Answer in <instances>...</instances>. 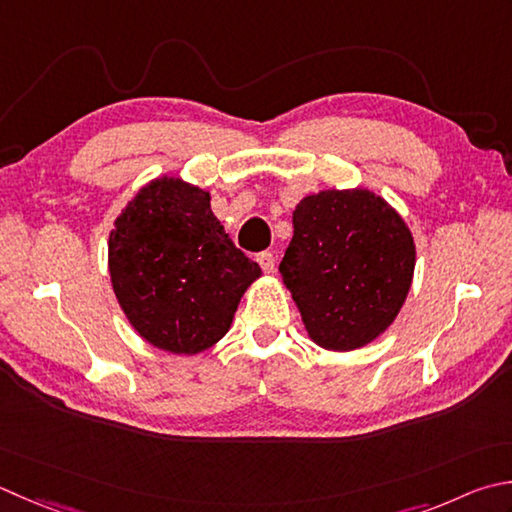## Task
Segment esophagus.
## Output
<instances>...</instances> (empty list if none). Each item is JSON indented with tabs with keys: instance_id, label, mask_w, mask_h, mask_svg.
I'll return each mask as SVG.
<instances>
[{
	"instance_id": "1",
	"label": "esophagus",
	"mask_w": 512,
	"mask_h": 512,
	"mask_svg": "<svg viewBox=\"0 0 512 512\" xmlns=\"http://www.w3.org/2000/svg\"><path fill=\"white\" fill-rule=\"evenodd\" d=\"M257 262H259V266H262V270L264 273H273L275 270V257H273V253H259L257 255Z\"/></svg>"
}]
</instances>
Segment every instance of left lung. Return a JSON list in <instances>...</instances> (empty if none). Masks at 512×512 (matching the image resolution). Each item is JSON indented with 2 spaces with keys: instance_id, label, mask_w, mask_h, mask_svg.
<instances>
[{
  "instance_id": "left-lung-1",
  "label": "left lung",
  "mask_w": 512,
  "mask_h": 512,
  "mask_svg": "<svg viewBox=\"0 0 512 512\" xmlns=\"http://www.w3.org/2000/svg\"><path fill=\"white\" fill-rule=\"evenodd\" d=\"M279 273L308 337L326 350L362 348L395 322L415 273L402 215L366 188L322 190L293 213Z\"/></svg>"
}]
</instances>
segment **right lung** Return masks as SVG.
Instances as JSON below:
<instances>
[{
  "label": "right lung",
  "instance_id": "right-lung-1",
  "mask_svg": "<svg viewBox=\"0 0 512 512\" xmlns=\"http://www.w3.org/2000/svg\"><path fill=\"white\" fill-rule=\"evenodd\" d=\"M115 297L139 337L173 355L222 339L262 275L210 210V193L179 177L139 188L108 237Z\"/></svg>",
  "mask_w": 512,
  "mask_h": 512
}]
</instances>
